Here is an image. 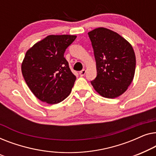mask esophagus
<instances>
[{"mask_svg": "<svg viewBox=\"0 0 156 156\" xmlns=\"http://www.w3.org/2000/svg\"><path fill=\"white\" fill-rule=\"evenodd\" d=\"M85 73H86V71H85V69H83V70H82V71H81L79 72V74H80V76H85Z\"/></svg>", "mask_w": 156, "mask_h": 156, "instance_id": "34e87169", "label": "esophagus"}]
</instances>
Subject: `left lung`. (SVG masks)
Instances as JSON below:
<instances>
[{
    "label": "left lung",
    "instance_id": "8db88e82",
    "mask_svg": "<svg viewBox=\"0 0 156 156\" xmlns=\"http://www.w3.org/2000/svg\"><path fill=\"white\" fill-rule=\"evenodd\" d=\"M88 36L97 68V77L91 84L102 97H119L134 77L136 56L132 46L121 35L105 27L92 30Z\"/></svg>",
    "mask_w": 156,
    "mask_h": 156
}]
</instances>
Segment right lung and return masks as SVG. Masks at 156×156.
I'll use <instances>...</instances> for the list:
<instances>
[{
    "label": "right lung",
    "mask_w": 156,
    "mask_h": 156,
    "mask_svg": "<svg viewBox=\"0 0 156 156\" xmlns=\"http://www.w3.org/2000/svg\"><path fill=\"white\" fill-rule=\"evenodd\" d=\"M76 38V35H49L26 52L22 73L39 100L58 104L71 93L76 77L63 54Z\"/></svg>",
    "instance_id": "1"
}]
</instances>
